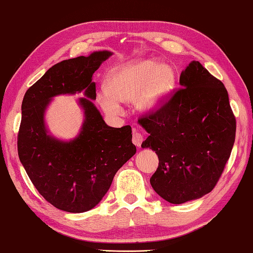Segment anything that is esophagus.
<instances>
[{"instance_id": "34e87169", "label": "esophagus", "mask_w": 253, "mask_h": 253, "mask_svg": "<svg viewBox=\"0 0 253 253\" xmlns=\"http://www.w3.org/2000/svg\"><path fill=\"white\" fill-rule=\"evenodd\" d=\"M142 141H143V135L140 133V132H134L133 137H132V142H133L137 147H140L141 146Z\"/></svg>"}]
</instances>
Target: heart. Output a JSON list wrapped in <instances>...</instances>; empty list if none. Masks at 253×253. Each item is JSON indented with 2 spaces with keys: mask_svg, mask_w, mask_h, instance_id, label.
Masks as SVG:
<instances>
[{
  "mask_svg": "<svg viewBox=\"0 0 253 253\" xmlns=\"http://www.w3.org/2000/svg\"><path fill=\"white\" fill-rule=\"evenodd\" d=\"M175 84V71L169 63L138 61L112 75L108 87L97 95V102L110 115L122 113L121 102H137L140 110L151 111L169 97Z\"/></svg>",
  "mask_w": 253,
  "mask_h": 253,
  "instance_id": "heart-1",
  "label": "heart"
}]
</instances>
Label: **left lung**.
I'll return each instance as SVG.
<instances>
[{"label":"left lung","instance_id":"left-lung-1","mask_svg":"<svg viewBox=\"0 0 253 253\" xmlns=\"http://www.w3.org/2000/svg\"><path fill=\"white\" fill-rule=\"evenodd\" d=\"M178 88L139 123L149 133L142 148L159 164L150 184L163 199L180 205L215 188L234 145L236 121L220 80L198 61L180 76Z\"/></svg>","mask_w":253,"mask_h":253}]
</instances>
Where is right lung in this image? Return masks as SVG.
Listing matches in <instances>:
<instances>
[{"label":"right lung","instance_id":"right-lung-1","mask_svg":"<svg viewBox=\"0 0 253 253\" xmlns=\"http://www.w3.org/2000/svg\"><path fill=\"white\" fill-rule=\"evenodd\" d=\"M112 55L108 50L62 61L48 69L26 91L21 105L18 155L35 188L61 211L84 212L98 205L116 172L137 151L130 126H108L92 104V75ZM85 90L81 99L85 121L73 140L62 142L47 133L43 113L50 99Z\"/></svg>","mask_w":253,"mask_h":253}]
</instances>
